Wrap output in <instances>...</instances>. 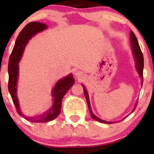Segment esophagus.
<instances>
[{
    "instance_id": "1",
    "label": "esophagus",
    "mask_w": 154,
    "mask_h": 154,
    "mask_svg": "<svg viewBox=\"0 0 154 154\" xmlns=\"http://www.w3.org/2000/svg\"><path fill=\"white\" fill-rule=\"evenodd\" d=\"M75 77L77 79H82L84 78V73L82 72V71H78L75 73Z\"/></svg>"
}]
</instances>
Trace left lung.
I'll list each match as a JSON object with an SVG mask.
<instances>
[{
  "label": "left lung",
  "mask_w": 154,
  "mask_h": 154,
  "mask_svg": "<svg viewBox=\"0 0 154 154\" xmlns=\"http://www.w3.org/2000/svg\"><path fill=\"white\" fill-rule=\"evenodd\" d=\"M130 43H131V48H132V54H133L134 61H135L136 69H137V73H139V75H140L141 79H142V84H143V69H144V57H143V54H142V51H141L140 45H139V43L137 41V39L135 35H134V33L132 32V31H130ZM82 86H83V88L84 94H85L86 100H87L88 108H89L90 115H91V117L92 118V119H94L97 121L101 122V123H103L111 124V123H116V122H109V121H104V120L100 119V118L96 116L94 114L93 112H92V111L91 106H90L89 95H88L87 90H86L85 85H83V84H82ZM137 102H136V104L134 107L133 110L132 111V113L133 112V111H134V109H136L137 105ZM129 115H128V116H129ZM127 116H126V117H127ZM125 118H124L123 119H125Z\"/></svg>",
  "instance_id": "8db88e82"
}]
</instances>
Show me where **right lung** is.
Listing matches in <instances>:
<instances>
[{
    "label": "right lung",
    "instance_id": "obj_1",
    "mask_svg": "<svg viewBox=\"0 0 154 154\" xmlns=\"http://www.w3.org/2000/svg\"><path fill=\"white\" fill-rule=\"evenodd\" d=\"M48 26L41 22H32L29 23L22 29L17 38L14 48L10 54L9 63H8V90L11 95L13 103L18 114L22 116L27 121L33 123H46L55 119L60 114L62 108V99L66 92L74 84V79L72 74H69L63 79L59 80L52 91V105L50 108L40 115L28 116L22 112L20 103L17 98V83L19 78V62L22 59L25 46L28 43L29 40L36 34L45 30Z\"/></svg>",
    "mask_w": 154,
    "mask_h": 154
}]
</instances>
